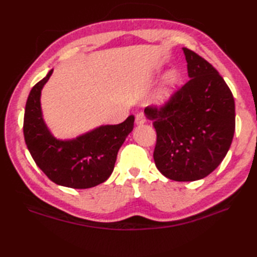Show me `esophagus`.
Returning a JSON list of instances; mask_svg holds the SVG:
<instances>
[{"mask_svg":"<svg viewBox=\"0 0 257 257\" xmlns=\"http://www.w3.org/2000/svg\"><path fill=\"white\" fill-rule=\"evenodd\" d=\"M136 122H137V124H143L146 122V117L143 112H138L136 114Z\"/></svg>","mask_w":257,"mask_h":257,"instance_id":"obj_1","label":"esophagus"}]
</instances>
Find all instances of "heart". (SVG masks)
Segmentation results:
<instances>
[{
  "mask_svg": "<svg viewBox=\"0 0 257 257\" xmlns=\"http://www.w3.org/2000/svg\"><path fill=\"white\" fill-rule=\"evenodd\" d=\"M178 83H179V74L177 72H171L170 74L167 76L166 85L160 90L159 95H158V98H159L160 100L168 99V98L171 96L172 91L174 89V87L177 86Z\"/></svg>",
  "mask_w": 257,
  "mask_h": 257,
  "instance_id": "1",
  "label": "heart"
}]
</instances>
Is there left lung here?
I'll return each instance as SVG.
<instances>
[{
    "instance_id": "left-lung-1",
    "label": "left lung",
    "mask_w": 257,
    "mask_h": 257,
    "mask_svg": "<svg viewBox=\"0 0 257 257\" xmlns=\"http://www.w3.org/2000/svg\"><path fill=\"white\" fill-rule=\"evenodd\" d=\"M190 79L165 105L145 112L157 133L156 167L174 181L209 176L224 159L235 132L232 91L212 65L183 47Z\"/></svg>"
}]
</instances>
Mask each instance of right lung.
Segmentation results:
<instances>
[{
    "label": "right lung",
    "mask_w": 257,
    "mask_h": 257,
    "mask_svg": "<svg viewBox=\"0 0 257 257\" xmlns=\"http://www.w3.org/2000/svg\"><path fill=\"white\" fill-rule=\"evenodd\" d=\"M53 69L33 87L27 98L23 133L37 167L54 183L73 189H88L105 182L113 171L120 147L133 132L135 117L119 124L100 125L72 140H59L43 120L41 91Z\"/></svg>",
    "instance_id": "add662e5"
}]
</instances>
